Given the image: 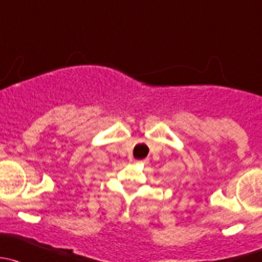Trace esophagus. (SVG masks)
Returning <instances> with one entry per match:
<instances>
[{"label": "esophagus", "mask_w": 262, "mask_h": 262, "mask_svg": "<svg viewBox=\"0 0 262 262\" xmlns=\"http://www.w3.org/2000/svg\"><path fill=\"white\" fill-rule=\"evenodd\" d=\"M137 163H140V164H146V160H144V161H137Z\"/></svg>", "instance_id": "1"}]
</instances>
